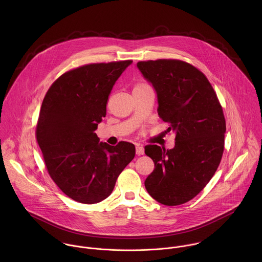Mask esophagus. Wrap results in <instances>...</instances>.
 <instances>
[{"label": "esophagus", "instance_id": "1", "mask_svg": "<svg viewBox=\"0 0 262 262\" xmlns=\"http://www.w3.org/2000/svg\"><path fill=\"white\" fill-rule=\"evenodd\" d=\"M136 154H138V155L144 154V147L140 146V145H137L136 146Z\"/></svg>", "mask_w": 262, "mask_h": 262}]
</instances>
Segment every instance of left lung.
<instances>
[{"label": "left lung", "mask_w": 262, "mask_h": 262, "mask_svg": "<svg viewBox=\"0 0 262 262\" xmlns=\"http://www.w3.org/2000/svg\"><path fill=\"white\" fill-rule=\"evenodd\" d=\"M137 68L156 93L159 118L176 135L172 149L145 146L154 170L145 188L158 203L182 205L215 174L224 151L226 122L216 93L205 75L185 61H140Z\"/></svg>", "instance_id": "1"}]
</instances>
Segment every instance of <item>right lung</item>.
<instances>
[{
	"instance_id": "obj_1",
	"label": "right lung",
	"mask_w": 262,
	"mask_h": 262,
	"mask_svg": "<svg viewBox=\"0 0 262 262\" xmlns=\"http://www.w3.org/2000/svg\"><path fill=\"white\" fill-rule=\"evenodd\" d=\"M132 60L94 63L58 77L39 114L36 138L49 176L68 196L82 204L108 198L135 146H111L95 133L106 117L113 86Z\"/></svg>"
}]
</instances>
